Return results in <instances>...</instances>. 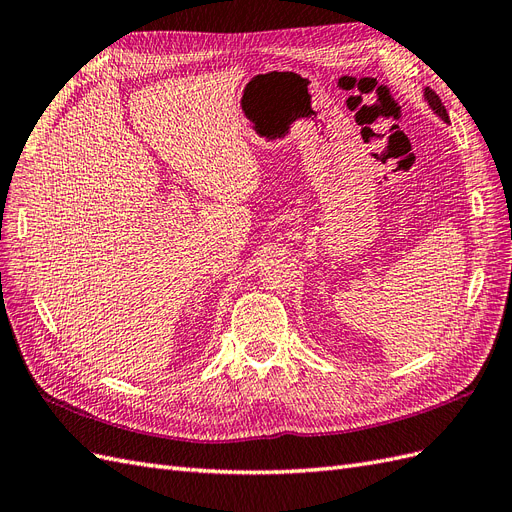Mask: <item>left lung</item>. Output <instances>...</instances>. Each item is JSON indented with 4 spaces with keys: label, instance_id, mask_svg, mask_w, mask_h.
<instances>
[{
    "label": "left lung",
    "instance_id": "1",
    "mask_svg": "<svg viewBox=\"0 0 512 512\" xmlns=\"http://www.w3.org/2000/svg\"><path fill=\"white\" fill-rule=\"evenodd\" d=\"M423 96H425V102L429 104V108L433 113H436L444 123H448L451 119H448V113H446V108H444V104H442V100L436 96V91L433 89H429V87H425V91H423Z\"/></svg>",
    "mask_w": 512,
    "mask_h": 512
}]
</instances>
